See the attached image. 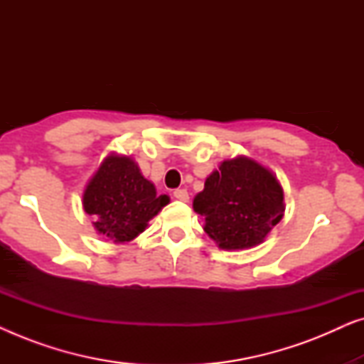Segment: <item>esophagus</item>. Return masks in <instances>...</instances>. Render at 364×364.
Returning <instances> with one entry per match:
<instances>
[{"instance_id":"esophagus-1","label":"esophagus","mask_w":364,"mask_h":364,"mask_svg":"<svg viewBox=\"0 0 364 364\" xmlns=\"http://www.w3.org/2000/svg\"><path fill=\"white\" fill-rule=\"evenodd\" d=\"M173 197L181 202H188V192L186 188H177V191H173Z\"/></svg>"}]
</instances>
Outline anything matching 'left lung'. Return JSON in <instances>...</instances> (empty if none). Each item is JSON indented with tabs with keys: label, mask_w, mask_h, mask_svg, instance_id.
<instances>
[{
	"label": "left lung",
	"mask_w": 364,
	"mask_h": 364,
	"mask_svg": "<svg viewBox=\"0 0 364 364\" xmlns=\"http://www.w3.org/2000/svg\"><path fill=\"white\" fill-rule=\"evenodd\" d=\"M203 230L222 250L260 245L285 213L283 188L275 173L247 156L220 162L193 197Z\"/></svg>",
	"instance_id": "8db88e82"
}]
</instances>
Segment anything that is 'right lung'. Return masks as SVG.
I'll return each mask as SVG.
<instances>
[{
  "label": "right lung",
  "instance_id": "obj_1",
  "mask_svg": "<svg viewBox=\"0 0 364 364\" xmlns=\"http://www.w3.org/2000/svg\"><path fill=\"white\" fill-rule=\"evenodd\" d=\"M168 202V196H157L131 156L116 152L104 157L82 192L84 212L92 217L96 232L114 243L141 235Z\"/></svg>",
  "mask_w": 364,
  "mask_h": 364
}]
</instances>
